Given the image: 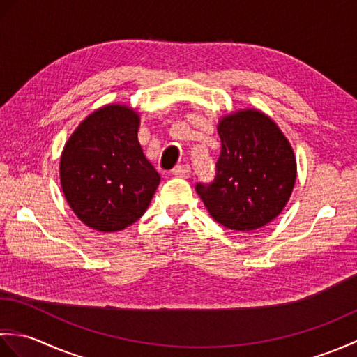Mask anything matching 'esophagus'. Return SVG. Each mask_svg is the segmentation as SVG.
I'll return each instance as SVG.
<instances>
[{
  "instance_id": "esophagus-1",
  "label": "esophagus",
  "mask_w": 357,
  "mask_h": 357,
  "mask_svg": "<svg viewBox=\"0 0 357 357\" xmlns=\"http://www.w3.org/2000/svg\"><path fill=\"white\" fill-rule=\"evenodd\" d=\"M172 173L174 174V176L188 178V176H190V173H192V169H190V165H187V164H184V165H176V167H174V169L172 170Z\"/></svg>"
}]
</instances>
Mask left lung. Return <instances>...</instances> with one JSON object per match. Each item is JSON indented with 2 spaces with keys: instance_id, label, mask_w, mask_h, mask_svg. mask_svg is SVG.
<instances>
[{
  "instance_id": "left-lung-1",
  "label": "left lung",
  "mask_w": 357,
  "mask_h": 357,
  "mask_svg": "<svg viewBox=\"0 0 357 357\" xmlns=\"http://www.w3.org/2000/svg\"><path fill=\"white\" fill-rule=\"evenodd\" d=\"M221 155L215 179L196 192L216 222L253 231L284 210L296 181V158L275 121L259 110H239L219 121Z\"/></svg>"
}]
</instances>
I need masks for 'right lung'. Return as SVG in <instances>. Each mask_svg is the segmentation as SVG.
I'll return each instance as SVG.
<instances>
[{
  "instance_id": "add662e5",
  "label": "right lung",
  "mask_w": 357,
  "mask_h": 357,
  "mask_svg": "<svg viewBox=\"0 0 357 357\" xmlns=\"http://www.w3.org/2000/svg\"><path fill=\"white\" fill-rule=\"evenodd\" d=\"M139 116L127 105L95 110L66 142L59 178L67 202L98 231H119L146 213L161 176L138 141Z\"/></svg>"
}]
</instances>
